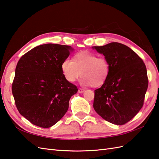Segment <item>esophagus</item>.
Returning <instances> with one entry per match:
<instances>
[{"instance_id":"1","label":"esophagus","mask_w":159,"mask_h":159,"mask_svg":"<svg viewBox=\"0 0 159 159\" xmlns=\"http://www.w3.org/2000/svg\"><path fill=\"white\" fill-rule=\"evenodd\" d=\"M84 91H85V90H84L82 89H78V93H83Z\"/></svg>"}]
</instances>
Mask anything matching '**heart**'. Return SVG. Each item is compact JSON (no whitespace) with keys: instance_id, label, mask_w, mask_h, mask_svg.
<instances>
[{"instance_id":"1","label":"heart","mask_w":159,"mask_h":159,"mask_svg":"<svg viewBox=\"0 0 159 159\" xmlns=\"http://www.w3.org/2000/svg\"><path fill=\"white\" fill-rule=\"evenodd\" d=\"M65 78L69 82H74L82 75L84 86L98 87L106 82L110 71L107 60L98 57L97 54L88 51L77 53L72 61L65 59L61 65Z\"/></svg>"}]
</instances>
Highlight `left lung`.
<instances>
[{"label": "left lung", "instance_id": "1", "mask_svg": "<svg viewBox=\"0 0 159 159\" xmlns=\"http://www.w3.org/2000/svg\"><path fill=\"white\" fill-rule=\"evenodd\" d=\"M93 48L105 56L110 66L106 82L94 90L93 107L106 121L125 125L143 105L148 86L146 65L124 44L112 42Z\"/></svg>", "mask_w": 159, "mask_h": 159}]
</instances>
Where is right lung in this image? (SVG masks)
<instances>
[{"mask_svg": "<svg viewBox=\"0 0 159 159\" xmlns=\"http://www.w3.org/2000/svg\"><path fill=\"white\" fill-rule=\"evenodd\" d=\"M71 50L69 45H41L17 62L12 93L20 114L33 125L51 127L67 111L70 98L78 90L61 70Z\"/></svg>", "mask_w": 159, "mask_h": 159, "instance_id": "add662e5", "label": "right lung"}]
</instances>
